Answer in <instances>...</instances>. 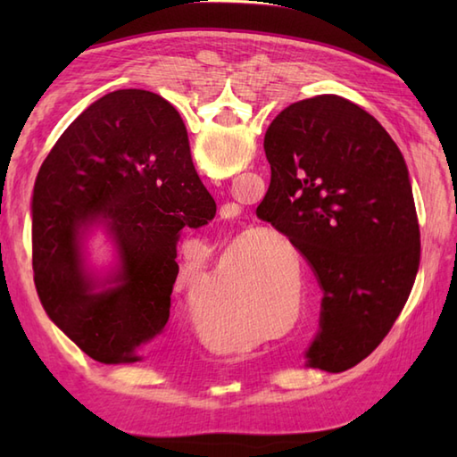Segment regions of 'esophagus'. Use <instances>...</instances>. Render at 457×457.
I'll return each instance as SVG.
<instances>
[{
	"label": "esophagus",
	"mask_w": 457,
	"mask_h": 457,
	"mask_svg": "<svg viewBox=\"0 0 457 457\" xmlns=\"http://www.w3.org/2000/svg\"><path fill=\"white\" fill-rule=\"evenodd\" d=\"M221 210H228V216H236L239 206H236V204H231V206H229V204H228V206H223Z\"/></svg>",
	"instance_id": "esophagus-1"
}]
</instances>
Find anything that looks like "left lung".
<instances>
[{
	"mask_svg": "<svg viewBox=\"0 0 457 457\" xmlns=\"http://www.w3.org/2000/svg\"><path fill=\"white\" fill-rule=\"evenodd\" d=\"M257 218L314 269L322 306L310 367L344 371L389 334L420 265L409 169L371 113L336 94L290 104L265 133Z\"/></svg>",
	"mask_w": 457,
	"mask_h": 457,
	"instance_id": "8db88e82",
	"label": "left lung"
}]
</instances>
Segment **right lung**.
Returning <instances> with one entry per match:
<instances>
[{"label": "right lung", "mask_w": 457, "mask_h": 457, "mask_svg": "<svg viewBox=\"0 0 457 457\" xmlns=\"http://www.w3.org/2000/svg\"><path fill=\"white\" fill-rule=\"evenodd\" d=\"M33 273L48 318L100 363L141 361L162 332L179 275L182 228L216 216L182 118L159 94L118 90L88 105L37 174ZM102 225L119 263L104 279L83 239Z\"/></svg>", "instance_id": "1"}]
</instances>
